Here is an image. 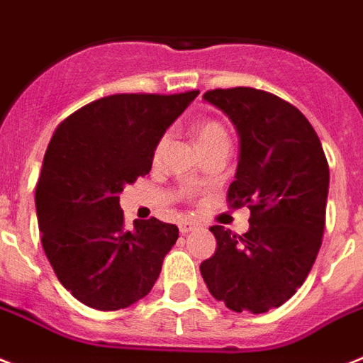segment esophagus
<instances>
[{
  "mask_svg": "<svg viewBox=\"0 0 363 363\" xmlns=\"http://www.w3.org/2000/svg\"><path fill=\"white\" fill-rule=\"evenodd\" d=\"M178 226L182 233H189V232H193V230H196V224H194L193 220H187V218H182V220L178 223Z\"/></svg>",
  "mask_w": 363,
  "mask_h": 363,
  "instance_id": "esophagus-1",
  "label": "esophagus"
}]
</instances>
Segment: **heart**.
I'll list each match as a JSON object with an SVG mask.
<instances>
[{"instance_id":"1","label":"heart","mask_w":363,"mask_h":363,"mask_svg":"<svg viewBox=\"0 0 363 363\" xmlns=\"http://www.w3.org/2000/svg\"><path fill=\"white\" fill-rule=\"evenodd\" d=\"M193 131L202 152L213 148V146L217 145H228V131H226V128H224L220 122L213 121V118L199 121L193 125ZM167 139H169V135H161L160 140H157V145H155L154 148V157H160L164 145H167Z\"/></svg>"}]
</instances>
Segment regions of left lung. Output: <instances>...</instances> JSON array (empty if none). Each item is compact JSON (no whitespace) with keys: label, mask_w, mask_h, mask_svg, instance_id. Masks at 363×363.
<instances>
[{"label":"left lung","mask_w":363,"mask_h":363,"mask_svg":"<svg viewBox=\"0 0 363 363\" xmlns=\"http://www.w3.org/2000/svg\"><path fill=\"white\" fill-rule=\"evenodd\" d=\"M230 116L241 139L232 209H250V230L211 226L217 250L200 272L209 293L233 311L282 306L310 274L321 248L328 161L313 125L289 101L250 86L203 94Z\"/></svg>","instance_id":"left-lung-1"}]
</instances>
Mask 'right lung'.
Listing matches in <instances>:
<instances>
[{
	"mask_svg": "<svg viewBox=\"0 0 363 363\" xmlns=\"http://www.w3.org/2000/svg\"><path fill=\"white\" fill-rule=\"evenodd\" d=\"M113 94L53 131L35 191L42 248L62 286L85 306L116 311L148 295L178 226L150 217L125 228V184L152 169L161 135L199 96Z\"/></svg>",
	"mask_w": 363,
	"mask_h": 363,
	"instance_id": "add662e5",
	"label": "right lung"
}]
</instances>
